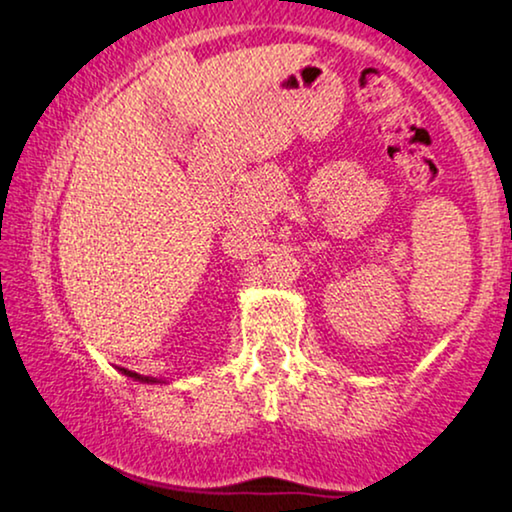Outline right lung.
Here are the masks:
<instances>
[{"mask_svg":"<svg viewBox=\"0 0 512 512\" xmlns=\"http://www.w3.org/2000/svg\"><path fill=\"white\" fill-rule=\"evenodd\" d=\"M121 372L126 374V377H131V379H135V381H140V384H162V381L155 379V377H143V374L128 372V369H121Z\"/></svg>","mask_w":512,"mask_h":512,"instance_id":"add662e5","label":"right lung"}]
</instances>
